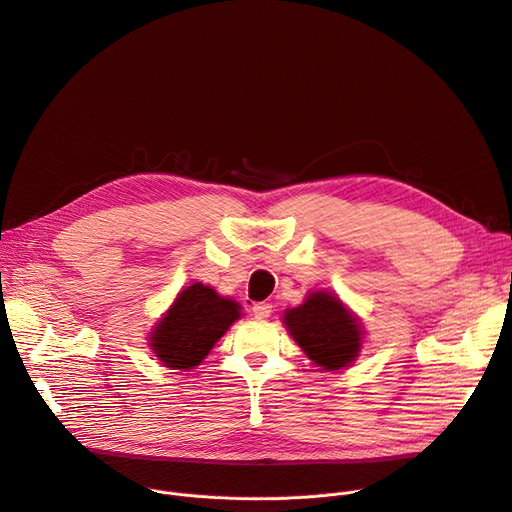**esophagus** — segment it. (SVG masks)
<instances>
[{"instance_id": "esophagus-1", "label": "esophagus", "mask_w": 512, "mask_h": 512, "mask_svg": "<svg viewBox=\"0 0 512 512\" xmlns=\"http://www.w3.org/2000/svg\"><path fill=\"white\" fill-rule=\"evenodd\" d=\"M253 315H255V319H259V321L269 319V315H271V304H269V302H255V304H253Z\"/></svg>"}]
</instances>
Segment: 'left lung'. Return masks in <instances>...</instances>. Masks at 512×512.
<instances>
[{
	"instance_id": "left-lung-1",
	"label": "left lung",
	"mask_w": 512,
	"mask_h": 512,
	"mask_svg": "<svg viewBox=\"0 0 512 512\" xmlns=\"http://www.w3.org/2000/svg\"><path fill=\"white\" fill-rule=\"evenodd\" d=\"M282 323L304 356L323 370H344L360 356L362 323L333 292H309L302 304L284 311Z\"/></svg>"
}]
</instances>
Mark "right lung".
Listing matches in <instances>:
<instances>
[{
  "instance_id": "obj_1",
  "label": "right lung",
  "mask_w": 512,
  "mask_h": 512,
  "mask_svg": "<svg viewBox=\"0 0 512 512\" xmlns=\"http://www.w3.org/2000/svg\"><path fill=\"white\" fill-rule=\"evenodd\" d=\"M241 315L236 300L193 282L175 296L150 331V350L168 370H193Z\"/></svg>"
}]
</instances>
